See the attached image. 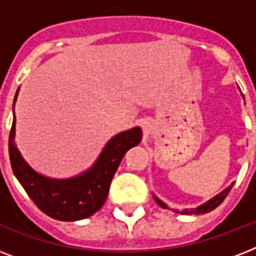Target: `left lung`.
<instances>
[{
    "label": "left lung",
    "mask_w": 256,
    "mask_h": 256,
    "mask_svg": "<svg viewBox=\"0 0 256 256\" xmlns=\"http://www.w3.org/2000/svg\"><path fill=\"white\" fill-rule=\"evenodd\" d=\"M243 96V94H242ZM244 98V96H243ZM232 186H234V183H231L230 186L227 187V188H224V190L222 191V192H219L218 195H215L214 198H211L210 200H207L206 203H203V204H200V206L198 207H195V208H184V210L182 211H179V210H174L176 214L178 212H180V214H195V215H198V214H206V212H210V211H212L214 208H216V207L220 204V203L224 200V198L227 196V194L230 192V190L232 188ZM154 196V199H156V202L160 204V207H164V208H168V204L166 203H164L160 199H158L156 196V195H152Z\"/></svg>",
    "instance_id": "obj_1"
}]
</instances>
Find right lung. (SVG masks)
<instances>
[{
  "instance_id": "add662e5",
  "label": "right lung",
  "mask_w": 256,
  "mask_h": 256,
  "mask_svg": "<svg viewBox=\"0 0 256 256\" xmlns=\"http://www.w3.org/2000/svg\"><path fill=\"white\" fill-rule=\"evenodd\" d=\"M13 102V124L9 136L10 164L18 182L36 206L50 218L65 222L81 220L100 210L108 198L112 179L128 148L142 140L140 128L116 134L108 140L92 168L82 174L66 179L49 178L40 174L24 160L16 144V114Z\"/></svg>"
}]
</instances>
